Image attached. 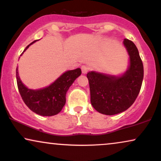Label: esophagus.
Returning a JSON list of instances; mask_svg holds the SVG:
<instances>
[{"label": "esophagus", "instance_id": "34e87169", "mask_svg": "<svg viewBox=\"0 0 161 161\" xmlns=\"http://www.w3.org/2000/svg\"><path fill=\"white\" fill-rule=\"evenodd\" d=\"M81 69H82V74H87V71H88V68L86 65H82V67H81Z\"/></svg>", "mask_w": 161, "mask_h": 161}]
</instances>
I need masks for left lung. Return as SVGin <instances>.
Wrapping results in <instances>:
<instances>
[{"mask_svg": "<svg viewBox=\"0 0 161 161\" xmlns=\"http://www.w3.org/2000/svg\"><path fill=\"white\" fill-rule=\"evenodd\" d=\"M123 43L129 57L125 72L118 76L93 70L87 74L91 105L103 114L114 115L126 111L141 88L143 65L139 52L131 41L125 38Z\"/></svg>", "mask_w": 161, "mask_h": 161, "instance_id": "left-lung-1", "label": "left lung"}]
</instances>
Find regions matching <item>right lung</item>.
Instances as JSON below:
<instances>
[{"mask_svg": "<svg viewBox=\"0 0 161 161\" xmlns=\"http://www.w3.org/2000/svg\"><path fill=\"white\" fill-rule=\"evenodd\" d=\"M36 41L38 40L34 41L26 47L21 55ZM81 74L82 70L80 68L67 70L52 84L45 87L34 90L28 88L22 82L18 74V68L17 67L16 80L18 91L26 106L38 115L50 117L56 115L62 111L66 103V93L69 87Z\"/></svg>", "mask_w": 161, "mask_h": 161, "instance_id": "add662e5", "label": "right lung"}]
</instances>
